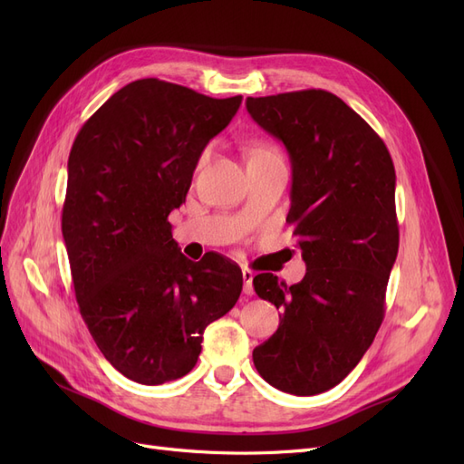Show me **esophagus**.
<instances>
[{
  "label": "esophagus",
  "instance_id": "1",
  "mask_svg": "<svg viewBox=\"0 0 464 464\" xmlns=\"http://www.w3.org/2000/svg\"><path fill=\"white\" fill-rule=\"evenodd\" d=\"M242 276H244V292L247 294V296H251V294H254V271H249V269H244L242 271Z\"/></svg>",
  "mask_w": 464,
  "mask_h": 464
}]
</instances>
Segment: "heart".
I'll return each instance as SVG.
<instances>
[{
  "instance_id": "heart-1",
  "label": "heart",
  "mask_w": 464,
  "mask_h": 464,
  "mask_svg": "<svg viewBox=\"0 0 464 464\" xmlns=\"http://www.w3.org/2000/svg\"><path fill=\"white\" fill-rule=\"evenodd\" d=\"M271 149H266V147H257L254 152H251V154H257V152H269Z\"/></svg>"
}]
</instances>
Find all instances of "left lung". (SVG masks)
<instances>
[{"instance_id": "1", "label": "left lung", "mask_w": 464, "mask_h": 464, "mask_svg": "<svg viewBox=\"0 0 464 464\" xmlns=\"http://www.w3.org/2000/svg\"><path fill=\"white\" fill-rule=\"evenodd\" d=\"M246 106L290 154L286 222L307 266L292 286L271 273L254 278L257 296L283 310L254 363L266 383L310 397L339 385L382 327L399 251L395 166L383 139L333 92L249 96Z\"/></svg>"}]
</instances>
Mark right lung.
<instances>
[{
	"label": "right lung",
	"instance_id": "right-lung-1",
	"mask_svg": "<svg viewBox=\"0 0 464 464\" xmlns=\"http://www.w3.org/2000/svg\"><path fill=\"white\" fill-rule=\"evenodd\" d=\"M240 104V94L210 98L139 79L82 123L69 152L62 232L79 312L131 382L189 373L208 323L240 298V266L218 254L189 261L168 222L186 203L203 149Z\"/></svg>",
	"mask_w": 464,
	"mask_h": 464
}]
</instances>
